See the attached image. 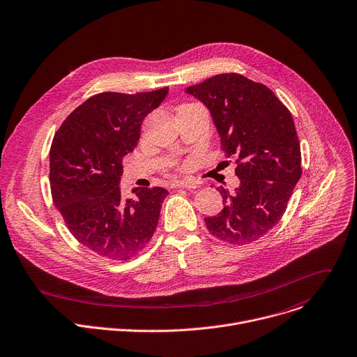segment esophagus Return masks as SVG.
<instances>
[{
	"label": "esophagus",
	"instance_id": "34e87169",
	"mask_svg": "<svg viewBox=\"0 0 357 357\" xmlns=\"http://www.w3.org/2000/svg\"><path fill=\"white\" fill-rule=\"evenodd\" d=\"M174 188H185V189H196L197 185L193 181L189 179H182V181H175Z\"/></svg>",
	"mask_w": 357,
	"mask_h": 357
}]
</instances>
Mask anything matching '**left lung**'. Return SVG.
I'll use <instances>...</instances> for the list:
<instances>
[{
  "instance_id": "8db88e82",
  "label": "left lung",
  "mask_w": 357,
  "mask_h": 357,
  "mask_svg": "<svg viewBox=\"0 0 357 357\" xmlns=\"http://www.w3.org/2000/svg\"><path fill=\"white\" fill-rule=\"evenodd\" d=\"M186 92L210 110L227 157L238 158L240 186L234 195L218 189L224 208L206 217V227L227 244L255 243L279 222L301 176L291 113L266 85L235 73L214 75Z\"/></svg>"
}]
</instances>
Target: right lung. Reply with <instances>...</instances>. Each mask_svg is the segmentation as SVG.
I'll list each match as a JSON object with an SVG mask.
<instances>
[{"instance_id": "right-lung-1", "label": "right lung", "mask_w": 357, "mask_h": 357, "mask_svg": "<svg viewBox=\"0 0 357 357\" xmlns=\"http://www.w3.org/2000/svg\"><path fill=\"white\" fill-rule=\"evenodd\" d=\"M168 88L135 95L102 92L74 109L50 149L54 206L74 238L113 261L139 254L157 228L168 190L136 188L122 197V160L140 139L144 117L165 99Z\"/></svg>"}]
</instances>
